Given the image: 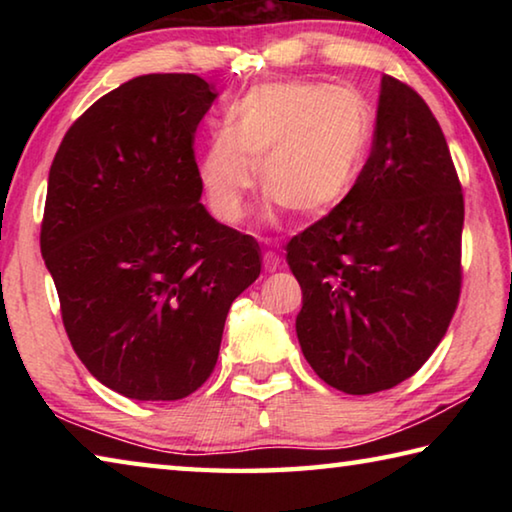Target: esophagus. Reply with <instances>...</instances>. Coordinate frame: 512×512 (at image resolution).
I'll list each match as a JSON object with an SVG mask.
<instances>
[{
    "label": "esophagus",
    "mask_w": 512,
    "mask_h": 512,
    "mask_svg": "<svg viewBox=\"0 0 512 512\" xmlns=\"http://www.w3.org/2000/svg\"><path fill=\"white\" fill-rule=\"evenodd\" d=\"M264 268L268 273H275L280 268V255H275L273 250H266L264 253Z\"/></svg>",
    "instance_id": "obj_1"
}]
</instances>
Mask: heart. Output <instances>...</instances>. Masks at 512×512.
<instances>
[{
  "mask_svg": "<svg viewBox=\"0 0 512 512\" xmlns=\"http://www.w3.org/2000/svg\"><path fill=\"white\" fill-rule=\"evenodd\" d=\"M370 135V110L352 90L311 81L255 85L198 153L207 210L221 223H239L259 169L273 203L300 219H320L357 185Z\"/></svg>",
  "mask_w": 512,
  "mask_h": 512,
  "instance_id": "obj_1",
  "label": "heart"
}]
</instances>
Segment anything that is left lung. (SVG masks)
Masks as SVG:
<instances>
[{"instance_id": "obj_1", "label": "left lung", "mask_w": 512, "mask_h": 512, "mask_svg": "<svg viewBox=\"0 0 512 512\" xmlns=\"http://www.w3.org/2000/svg\"><path fill=\"white\" fill-rule=\"evenodd\" d=\"M463 214L436 117L409 85L381 76L357 185L287 246L302 289L296 334L325 384L379 393L431 357L461 293Z\"/></svg>"}]
</instances>
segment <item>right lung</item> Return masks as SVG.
Listing matches in <instances>:
<instances>
[{"label":"right lung","instance_id":"right-lung-1","mask_svg":"<svg viewBox=\"0 0 512 512\" xmlns=\"http://www.w3.org/2000/svg\"><path fill=\"white\" fill-rule=\"evenodd\" d=\"M219 92L144 74L74 121L49 169L40 250L65 332L103 386L140 402L192 395L219 359L259 244L201 203L194 133Z\"/></svg>","mask_w":512,"mask_h":512}]
</instances>
